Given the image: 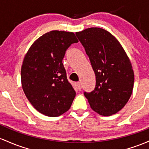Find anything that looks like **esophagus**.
Segmentation results:
<instances>
[{
	"label": "esophagus",
	"instance_id": "esophagus-1",
	"mask_svg": "<svg viewBox=\"0 0 149 149\" xmlns=\"http://www.w3.org/2000/svg\"><path fill=\"white\" fill-rule=\"evenodd\" d=\"M76 84H77V87L78 89H79V91H80V90L81 89V83L77 82V83Z\"/></svg>",
	"mask_w": 149,
	"mask_h": 149
}]
</instances>
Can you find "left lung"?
Returning a JSON list of instances; mask_svg holds the SVG:
<instances>
[{"label":"left lung","mask_w":149,"mask_h":149,"mask_svg":"<svg viewBox=\"0 0 149 149\" xmlns=\"http://www.w3.org/2000/svg\"><path fill=\"white\" fill-rule=\"evenodd\" d=\"M96 75V87L84 92L93 111L115 114L126 105L133 91L134 74L130 58L118 40L106 30L88 28L76 32Z\"/></svg>","instance_id":"obj_1"}]
</instances>
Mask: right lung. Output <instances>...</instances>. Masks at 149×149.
Wrapping results in <instances>:
<instances>
[{
    "label": "right lung",
    "mask_w": 149,
    "mask_h": 149,
    "mask_svg": "<svg viewBox=\"0 0 149 149\" xmlns=\"http://www.w3.org/2000/svg\"><path fill=\"white\" fill-rule=\"evenodd\" d=\"M77 42L73 32L53 30L37 38L25 55L22 86L41 114L58 117L71 107L76 92L67 79L63 59L70 45Z\"/></svg>",
    "instance_id": "obj_1"
}]
</instances>
